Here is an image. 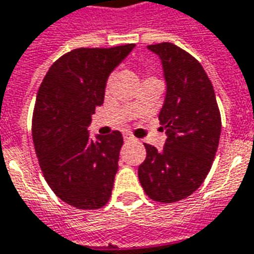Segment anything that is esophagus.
<instances>
[{"mask_svg":"<svg viewBox=\"0 0 254 254\" xmlns=\"http://www.w3.org/2000/svg\"><path fill=\"white\" fill-rule=\"evenodd\" d=\"M124 139H125V141H134V140H136V137H134L133 134L129 133V132H125V133H124Z\"/></svg>","mask_w":254,"mask_h":254,"instance_id":"34e87169","label":"esophagus"}]
</instances>
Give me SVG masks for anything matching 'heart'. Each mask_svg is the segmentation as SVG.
I'll return each mask as SVG.
<instances>
[{
  "instance_id": "obj_1",
  "label": "heart",
  "mask_w": 254,
  "mask_h": 254,
  "mask_svg": "<svg viewBox=\"0 0 254 254\" xmlns=\"http://www.w3.org/2000/svg\"><path fill=\"white\" fill-rule=\"evenodd\" d=\"M153 77V76H150ZM150 77H147V79H150ZM108 86H110V80H107V83H105V90H108Z\"/></svg>"
}]
</instances>
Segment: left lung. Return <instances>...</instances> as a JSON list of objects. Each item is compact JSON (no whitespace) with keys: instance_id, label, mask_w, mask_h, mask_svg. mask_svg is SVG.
<instances>
[{"instance_id":"left-lung-1","label":"left lung","mask_w":254,"mask_h":254,"mask_svg":"<svg viewBox=\"0 0 254 254\" xmlns=\"http://www.w3.org/2000/svg\"><path fill=\"white\" fill-rule=\"evenodd\" d=\"M160 55L167 97L158 121L167 133L161 151L146 144L139 181L150 199L175 203L190 196L211 170L221 134V114L213 84L193 55L172 43L151 44Z\"/></svg>"}]
</instances>
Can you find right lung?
Listing matches in <instances>:
<instances>
[{
	"label": "right lung",
	"mask_w": 254,
	"mask_h": 254,
	"mask_svg": "<svg viewBox=\"0 0 254 254\" xmlns=\"http://www.w3.org/2000/svg\"><path fill=\"white\" fill-rule=\"evenodd\" d=\"M133 47L75 48L51 65L37 91L36 156L48 186L69 206L97 210L111 197L124 137L113 130L90 140L87 127L104 103L107 77Z\"/></svg>",
	"instance_id": "1"
}]
</instances>
